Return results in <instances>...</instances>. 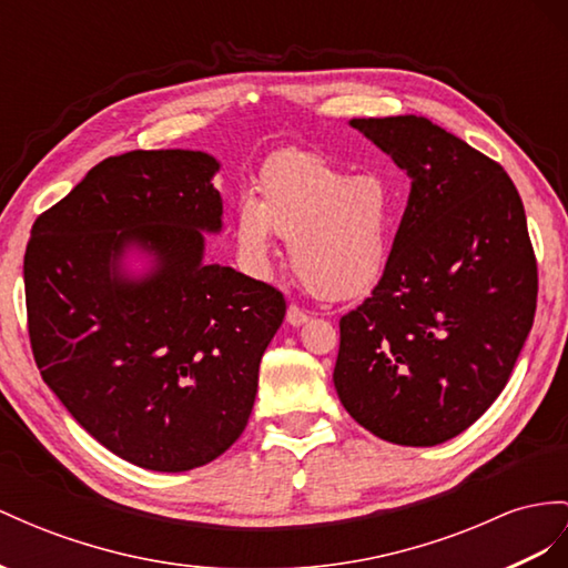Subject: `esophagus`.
Returning a JSON list of instances; mask_svg holds the SVG:
<instances>
[{"mask_svg":"<svg viewBox=\"0 0 568 568\" xmlns=\"http://www.w3.org/2000/svg\"><path fill=\"white\" fill-rule=\"evenodd\" d=\"M285 322H287L290 326H304V324L310 322V314L302 312L300 307H295V304H290L287 314H285Z\"/></svg>","mask_w":568,"mask_h":568,"instance_id":"obj_1","label":"esophagus"}]
</instances>
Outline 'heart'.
Returning <instances> with one entry per match:
<instances>
[{
	"instance_id": "1",
	"label": "heart",
	"mask_w": 568,
	"mask_h": 568,
	"mask_svg": "<svg viewBox=\"0 0 568 568\" xmlns=\"http://www.w3.org/2000/svg\"><path fill=\"white\" fill-rule=\"evenodd\" d=\"M254 194L235 213V244L246 273L266 275L275 235L290 240L293 268L322 300H355L379 283L394 211L374 174L351 178L310 151L273 155Z\"/></svg>"
}]
</instances>
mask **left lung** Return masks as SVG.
I'll list each match as a JSON object with an SVG mask.
<instances>
[{"label": "left lung", "instance_id": "obj_1", "mask_svg": "<svg viewBox=\"0 0 568 568\" xmlns=\"http://www.w3.org/2000/svg\"><path fill=\"white\" fill-rule=\"evenodd\" d=\"M413 180L382 281L341 318L343 408L384 442L454 439L499 398L532 328L537 264L499 163L427 118L351 120Z\"/></svg>", "mask_w": 568, "mask_h": 568}]
</instances>
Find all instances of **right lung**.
<instances>
[{
    "label": "right lung",
    "mask_w": 568,
    "mask_h": 568,
    "mask_svg": "<svg viewBox=\"0 0 568 568\" xmlns=\"http://www.w3.org/2000/svg\"><path fill=\"white\" fill-rule=\"evenodd\" d=\"M217 170L184 149L105 158L26 246L42 379L95 442L145 470H192L240 439L285 316L278 290L203 258L223 232Z\"/></svg>",
    "instance_id": "right-lung-1"
}]
</instances>
